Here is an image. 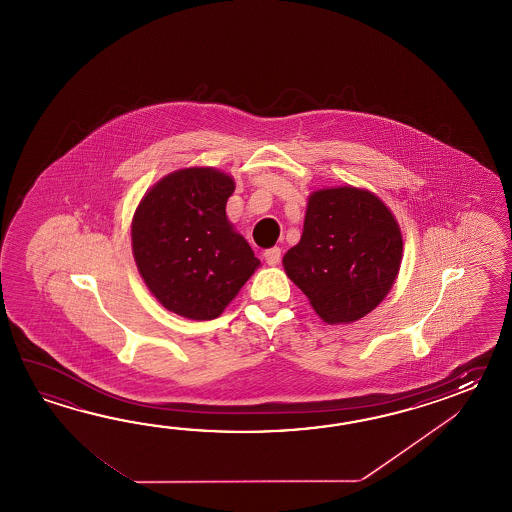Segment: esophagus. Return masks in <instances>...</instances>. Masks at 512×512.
Returning a JSON list of instances; mask_svg holds the SVG:
<instances>
[{
    "instance_id": "1",
    "label": "esophagus",
    "mask_w": 512,
    "mask_h": 512,
    "mask_svg": "<svg viewBox=\"0 0 512 512\" xmlns=\"http://www.w3.org/2000/svg\"><path fill=\"white\" fill-rule=\"evenodd\" d=\"M263 258L267 261V265L276 267L280 260H282V251L278 247H272V249H267V251L263 252Z\"/></svg>"
}]
</instances>
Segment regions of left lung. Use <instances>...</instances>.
Instances as JSON below:
<instances>
[{
    "label": "left lung",
    "mask_w": 512,
    "mask_h": 512,
    "mask_svg": "<svg viewBox=\"0 0 512 512\" xmlns=\"http://www.w3.org/2000/svg\"><path fill=\"white\" fill-rule=\"evenodd\" d=\"M403 261V234L381 197L357 186L307 197L304 232L283 269L327 324H351L390 293Z\"/></svg>",
    "instance_id": "obj_1"
}]
</instances>
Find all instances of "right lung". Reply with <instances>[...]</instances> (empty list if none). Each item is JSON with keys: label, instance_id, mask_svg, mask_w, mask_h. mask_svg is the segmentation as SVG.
<instances>
[{"label": "right lung", "instance_id": "1", "mask_svg": "<svg viewBox=\"0 0 512 512\" xmlns=\"http://www.w3.org/2000/svg\"><path fill=\"white\" fill-rule=\"evenodd\" d=\"M236 183L210 166L164 175L131 219V251L150 293L190 320L218 318L260 267L227 218Z\"/></svg>", "mask_w": 512, "mask_h": 512}]
</instances>
